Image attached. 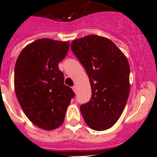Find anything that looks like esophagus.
I'll return each instance as SVG.
<instances>
[{
    "label": "esophagus",
    "mask_w": 157,
    "mask_h": 157,
    "mask_svg": "<svg viewBox=\"0 0 157 157\" xmlns=\"http://www.w3.org/2000/svg\"><path fill=\"white\" fill-rule=\"evenodd\" d=\"M72 89H73V90H74V93H77V86H73V87H72Z\"/></svg>",
    "instance_id": "esophagus-1"
}]
</instances>
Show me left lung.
Wrapping results in <instances>:
<instances>
[{"instance_id":"left-lung-1","label":"left lung","mask_w":157,"mask_h":157,"mask_svg":"<svg viewBox=\"0 0 157 157\" xmlns=\"http://www.w3.org/2000/svg\"><path fill=\"white\" fill-rule=\"evenodd\" d=\"M71 50L83 66L92 89L90 100L80 105L85 122L95 131H105L122 114L130 92L127 58L107 38L90 35L75 39Z\"/></svg>"}]
</instances>
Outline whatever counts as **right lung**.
Instances as JSON below:
<instances>
[{
    "label": "right lung",
    "instance_id": "1",
    "mask_svg": "<svg viewBox=\"0 0 157 157\" xmlns=\"http://www.w3.org/2000/svg\"><path fill=\"white\" fill-rule=\"evenodd\" d=\"M69 46L68 42L38 39L22 50L15 64L14 87L19 103L35 125L47 131L62 124L74 97L58 68Z\"/></svg>",
    "mask_w": 157,
    "mask_h": 157
}]
</instances>
